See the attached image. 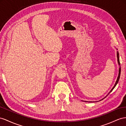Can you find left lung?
<instances>
[{"label":"left lung","instance_id":"8db88e82","mask_svg":"<svg viewBox=\"0 0 126 126\" xmlns=\"http://www.w3.org/2000/svg\"><path fill=\"white\" fill-rule=\"evenodd\" d=\"M117 59H118V64L119 65H120V61H119V52L118 51H117ZM120 73H121V67H119V75H118V78H117V81H116V82H115V85H114V86H113V87L112 88V89L110 91V92L109 93H108V95H109L110 93L112 91H113V89L114 88H115V87L116 86V85H117V83H118V81H119V79H120ZM108 95H106V96H108ZM106 97H105L104 98H105ZM102 99H101V100H102ZM100 101H101V100H100ZM86 102V101H85ZM87 102V101H86Z\"/></svg>","mask_w":126,"mask_h":126}]
</instances>
